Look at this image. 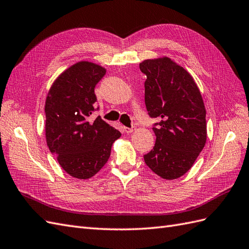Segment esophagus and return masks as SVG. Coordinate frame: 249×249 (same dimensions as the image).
<instances>
[{
    "mask_svg": "<svg viewBox=\"0 0 249 249\" xmlns=\"http://www.w3.org/2000/svg\"><path fill=\"white\" fill-rule=\"evenodd\" d=\"M135 130H136L135 127H131V128H129V127H124V131L126 133H131L132 131H135Z\"/></svg>",
    "mask_w": 249,
    "mask_h": 249,
    "instance_id": "obj_1",
    "label": "esophagus"
}]
</instances>
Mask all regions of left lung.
<instances>
[{
    "mask_svg": "<svg viewBox=\"0 0 249 249\" xmlns=\"http://www.w3.org/2000/svg\"><path fill=\"white\" fill-rule=\"evenodd\" d=\"M146 74L145 104L154 127L155 147L146 165L165 180H176L193 167L207 139L206 110L191 74L168 56L140 63Z\"/></svg>",
    "mask_w": 249,
    "mask_h": 249,
    "instance_id": "8db88e82",
    "label": "left lung"
}]
</instances>
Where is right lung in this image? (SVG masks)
Segmentation results:
<instances>
[{
  "label": "right lung",
  "instance_id": "right-lung-1",
  "mask_svg": "<svg viewBox=\"0 0 249 249\" xmlns=\"http://www.w3.org/2000/svg\"><path fill=\"white\" fill-rule=\"evenodd\" d=\"M106 68L80 61L59 74L45 102V137L49 150L69 176L87 180L98 174L110 157L121 132L98 117L94 87Z\"/></svg>",
  "mask_w": 249,
  "mask_h": 249
}]
</instances>
